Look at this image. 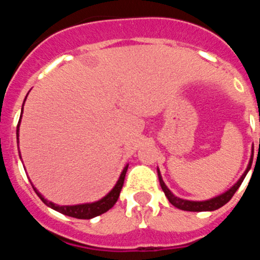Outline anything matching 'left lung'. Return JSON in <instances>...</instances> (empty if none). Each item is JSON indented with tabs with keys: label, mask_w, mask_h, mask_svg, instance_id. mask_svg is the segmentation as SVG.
<instances>
[{
	"label": "left lung",
	"mask_w": 260,
	"mask_h": 260,
	"mask_svg": "<svg viewBox=\"0 0 260 260\" xmlns=\"http://www.w3.org/2000/svg\"><path fill=\"white\" fill-rule=\"evenodd\" d=\"M251 162H252V158L250 160L249 165H247L246 172L242 174V177H241L240 180H238V182L236 183L234 186H232L228 191H225L224 194L219 195V197H216V198H212V199H210V201H204V202H192V201H185V199L177 198L176 195H173V192L168 189L167 186H165L164 181H162V178H161V174H160L158 169H157V176H158V181H160V186H161V189H162V191H164L165 197L168 198V201L173 204L174 207L180 208V210H182V211H191V212L215 211V210H219L220 207H222L224 204H226L229 201H231L232 197L234 195V192L237 191L238 187H240L241 183H242L243 178L246 177L247 172L250 171V168H251Z\"/></svg>",
	"instance_id": "8db88e82"
}]
</instances>
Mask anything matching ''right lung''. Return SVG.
I'll list each match as a JSON object with an SVG mask.
<instances>
[{
    "label": "right lung",
    "mask_w": 260,
    "mask_h": 260,
    "mask_svg": "<svg viewBox=\"0 0 260 260\" xmlns=\"http://www.w3.org/2000/svg\"><path fill=\"white\" fill-rule=\"evenodd\" d=\"M20 117H22V114H20ZM19 123H20V119H19V122H18V126H17V134H18V132H19ZM126 171H127V165L123 168L122 173H121V176H119L118 181H117L116 186H114L113 189H112V191H110L108 195H105L103 199L95 202V203L78 204V206H57V204H54V203H52V202L44 199V197H43V195H41L40 192H39L38 190L34 187V186H32V187H34V190H35V192L38 194L39 198L44 202L47 206H49L50 208H53V210L58 211V212L63 213V215L75 217V219H92V217H95V216L102 215V213L109 211L110 208L113 207L114 204H116L117 199H118V197H119V192H121V189H122V186H123Z\"/></svg>",
    "instance_id": "right-lung-1"
}]
</instances>
